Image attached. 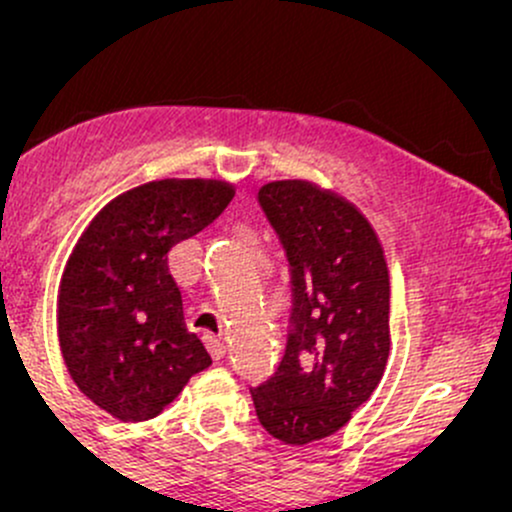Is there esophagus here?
<instances>
[{
	"mask_svg": "<svg viewBox=\"0 0 512 512\" xmlns=\"http://www.w3.org/2000/svg\"><path fill=\"white\" fill-rule=\"evenodd\" d=\"M207 349H209L211 358H216V361L226 354V344H223V339H219V337H207Z\"/></svg>",
	"mask_w": 512,
	"mask_h": 512,
	"instance_id": "esophagus-1",
	"label": "esophagus"
}]
</instances>
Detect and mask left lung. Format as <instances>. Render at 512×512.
Listing matches in <instances>:
<instances>
[{
  "instance_id": "left-lung-1",
  "label": "left lung",
  "mask_w": 512,
  "mask_h": 512,
  "mask_svg": "<svg viewBox=\"0 0 512 512\" xmlns=\"http://www.w3.org/2000/svg\"><path fill=\"white\" fill-rule=\"evenodd\" d=\"M291 267L284 358L252 387L269 436L305 445L337 433L368 402L390 356V269L378 233L349 199L308 180L257 192Z\"/></svg>"
}]
</instances>
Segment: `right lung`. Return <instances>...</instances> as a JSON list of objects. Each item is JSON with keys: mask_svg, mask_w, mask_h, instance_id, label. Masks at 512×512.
<instances>
[{"mask_svg": "<svg viewBox=\"0 0 512 512\" xmlns=\"http://www.w3.org/2000/svg\"><path fill=\"white\" fill-rule=\"evenodd\" d=\"M233 195L226 180L144 182L110 199L76 240L57 293V337L76 387L115 419H154L211 366L187 332L168 252Z\"/></svg>", "mask_w": 512, "mask_h": 512, "instance_id": "add662e5", "label": "right lung"}]
</instances>
